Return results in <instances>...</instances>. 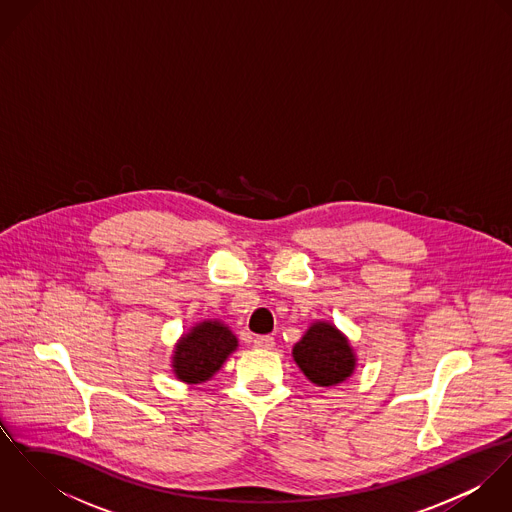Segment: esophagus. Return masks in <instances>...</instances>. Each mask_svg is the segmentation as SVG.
Segmentation results:
<instances>
[{"label":"esophagus","mask_w":512,"mask_h":512,"mask_svg":"<svg viewBox=\"0 0 512 512\" xmlns=\"http://www.w3.org/2000/svg\"><path fill=\"white\" fill-rule=\"evenodd\" d=\"M254 345L258 347V349H274V337H270V335H258L256 339H254Z\"/></svg>","instance_id":"34e87169"}]
</instances>
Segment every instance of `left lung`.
I'll use <instances>...</instances> for the list:
<instances>
[{"label": "left lung", "instance_id": "obj_1", "mask_svg": "<svg viewBox=\"0 0 512 512\" xmlns=\"http://www.w3.org/2000/svg\"><path fill=\"white\" fill-rule=\"evenodd\" d=\"M293 361L317 386H333L347 380L357 357L349 339L331 323L317 321L293 345Z\"/></svg>", "mask_w": 512, "mask_h": 512}]
</instances>
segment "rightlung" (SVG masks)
<instances>
[{"instance_id": "add662e5", "label": "right lung", "mask_w": 512, "mask_h": 512, "mask_svg": "<svg viewBox=\"0 0 512 512\" xmlns=\"http://www.w3.org/2000/svg\"><path fill=\"white\" fill-rule=\"evenodd\" d=\"M236 347L238 339L224 323L201 321L175 345L173 372L187 384H201L219 372Z\"/></svg>"}]
</instances>
